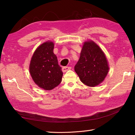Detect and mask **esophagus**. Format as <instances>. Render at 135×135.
<instances>
[{
  "label": "esophagus",
  "mask_w": 135,
  "mask_h": 135,
  "mask_svg": "<svg viewBox=\"0 0 135 135\" xmlns=\"http://www.w3.org/2000/svg\"><path fill=\"white\" fill-rule=\"evenodd\" d=\"M71 69V67H69V66H65V67H63L62 68V71L63 73H65V72L69 71Z\"/></svg>",
  "instance_id": "esophagus-1"
}]
</instances>
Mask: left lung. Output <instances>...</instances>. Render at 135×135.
<instances>
[{"instance_id": "8db88e82", "label": "left lung", "mask_w": 135, "mask_h": 135, "mask_svg": "<svg viewBox=\"0 0 135 135\" xmlns=\"http://www.w3.org/2000/svg\"><path fill=\"white\" fill-rule=\"evenodd\" d=\"M109 69L104 53L93 40L84 43L74 70L83 84L94 87L103 82Z\"/></svg>"}]
</instances>
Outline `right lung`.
<instances>
[{
	"instance_id": "add662e5",
	"label": "right lung",
	"mask_w": 135,
	"mask_h": 135,
	"mask_svg": "<svg viewBox=\"0 0 135 135\" xmlns=\"http://www.w3.org/2000/svg\"><path fill=\"white\" fill-rule=\"evenodd\" d=\"M54 43L47 41L40 45L33 53L29 64V73L38 87L51 90L60 84L62 72L53 53Z\"/></svg>"
}]
</instances>
